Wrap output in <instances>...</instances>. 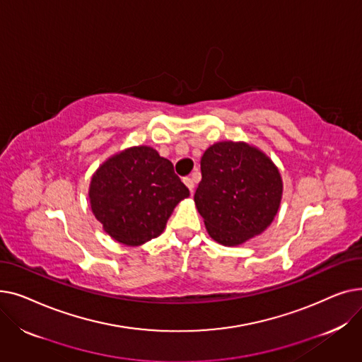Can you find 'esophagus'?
<instances>
[{"instance_id":"34e87169","label":"esophagus","mask_w":362,"mask_h":362,"mask_svg":"<svg viewBox=\"0 0 362 362\" xmlns=\"http://www.w3.org/2000/svg\"><path fill=\"white\" fill-rule=\"evenodd\" d=\"M183 183L187 186V189H189V191H191V194H194V187H195L194 179H192V177H185V179H183Z\"/></svg>"}]
</instances>
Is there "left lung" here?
Here are the masks:
<instances>
[{
    "label": "left lung",
    "instance_id": "obj_1",
    "mask_svg": "<svg viewBox=\"0 0 362 362\" xmlns=\"http://www.w3.org/2000/svg\"><path fill=\"white\" fill-rule=\"evenodd\" d=\"M195 204L216 242L236 246L261 235L274 220L283 183L274 163L255 146L224 141L201 158Z\"/></svg>",
    "mask_w": 362,
    "mask_h": 362
}]
</instances>
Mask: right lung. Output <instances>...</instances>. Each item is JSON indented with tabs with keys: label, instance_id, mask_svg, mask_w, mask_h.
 <instances>
[{
	"label": "right lung",
	"instance_id": "right-lung-1",
	"mask_svg": "<svg viewBox=\"0 0 362 362\" xmlns=\"http://www.w3.org/2000/svg\"><path fill=\"white\" fill-rule=\"evenodd\" d=\"M187 197L173 164L145 145L110 157L89 186L93 216L114 240L127 246L160 236L175 206Z\"/></svg>",
	"mask_w": 362,
	"mask_h": 362
}]
</instances>
